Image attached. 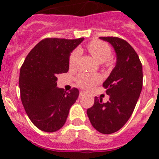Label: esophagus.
Returning <instances> with one entry per match:
<instances>
[{
    "label": "esophagus",
    "instance_id": "obj_1",
    "mask_svg": "<svg viewBox=\"0 0 159 159\" xmlns=\"http://www.w3.org/2000/svg\"><path fill=\"white\" fill-rule=\"evenodd\" d=\"M84 95H85V92H80V97H83Z\"/></svg>",
    "mask_w": 159,
    "mask_h": 159
}]
</instances>
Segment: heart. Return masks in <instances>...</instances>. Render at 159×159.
<instances>
[{"mask_svg": "<svg viewBox=\"0 0 159 159\" xmlns=\"http://www.w3.org/2000/svg\"><path fill=\"white\" fill-rule=\"evenodd\" d=\"M88 52L99 63L107 62L111 57V49L107 43L100 40H92L87 45ZM80 55V50L75 49L70 54L68 60V65L70 68L76 67L77 61ZM99 76L96 74L92 73H82L76 79V82L80 87L84 89H89L95 84L99 83Z\"/></svg>", "mask_w": 159, "mask_h": 159, "instance_id": "1", "label": "heart"}]
</instances>
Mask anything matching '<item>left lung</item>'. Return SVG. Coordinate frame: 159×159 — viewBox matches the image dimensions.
I'll return each instance as SVG.
<instances>
[{
	"label": "left lung",
	"instance_id": "8db88e82",
	"mask_svg": "<svg viewBox=\"0 0 159 159\" xmlns=\"http://www.w3.org/2000/svg\"><path fill=\"white\" fill-rule=\"evenodd\" d=\"M113 46L116 53V67L104 83L103 88L110 96L102 102L95 97V102L87 110L94 128L102 134L118 131L131 116L143 88V66L134 49L119 37H99Z\"/></svg>",
	"mask_w": 159,
	"mask_h": 159
}]
</instances>
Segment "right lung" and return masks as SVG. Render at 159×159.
Returning a JSON list of instances; mask_svg holds the SVG:
<instances>
[{
    "mask_svg": "<svg viewBox=\"0 0 159 159\" xmlns=\"http://www.w3.org/2000/svg\"><path fill=\"white\" fill-rule=\"evenodd\" d=\"M84 38H46L31 50L20 71V99L32 123L45 132L60 130L79 96V90L67 92L57 88V75L67 72L72 50Z\"/></svg>",
    "mask_w": 159,
    "mask_h": 159,
    "instance_id": "add662e5",
    "label": "right lung"
}]
</instances>
